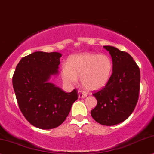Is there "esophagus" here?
Listing matches in <instances>:
<instances>
[{
    "label": "esophagus",
    "mask_w": 154,
    "mask_h": 154,
    "mask_svg": "<svg viewBox=\"0 0 154 154\" xmlns=\"http://www.w3.org/2000/svg\"><path fill=\"white\" fill-rule=\"evenodd\" d=\"M87 96V94L86 93L81 91H79V97L80 98H84Z\"/></svg>",
    "instance_id": "1"
}]
</instances>
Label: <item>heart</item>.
Wrapping results in <instances>:
<instances>
[{"label":"heart","mask_w":154,"mask_h":154,"mask_svg":"<svg viewBox=\"0 0 154 154\" xmlns=\"http://www.w3.org/2000/svg\"><path fill=\"white\" fill-rule=\"evenodd\" d=\"M113 63L106 54L83 53L70 56L61 68V77L66 84H75L81 77V84L88 91L102 88L109 82Z\"/></svg>","instance_id":"b5f03b06"}]
</instances>
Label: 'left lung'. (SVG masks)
Returning a JSON list of instances; mask_svg holds the SVG:
<instances>
[{
	"instance_id": "left-lung-1",
	"label": "left lung",
	"mask_w": 154,
	"mask_h": 154,
	"mask_svg": "<svg viewBox=\"0 0 154 154\" xmlns=\"http://www.w3.org/2000/svg\"><path fill=\"white\" fill-rule=\"evenodd\" d=\"M103 48L112 58L113 73L107 84L93 94L97 105L91 114L100 124L113 126L124 121L134 111L139 97L141 73L128 53L110 45Z\"/></svg>"
}]
</instances>
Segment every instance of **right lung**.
<instances>
[{
  "label": "right lung",
  "instance_id": "add662e5",
  "mask_svg": "<svg viewBox=\"0 0 154 154\" xmlns=\"http://www.w3.org/2000/svg\"><path fill=\"white\" fill-rule=\"evenodd\" d=\"M60 57L57 52H34L21 58L13 75L19 109L28 122L41 129L59 126L79 97L77 89L66 93L48 81L58 73Z\"/></svg>",
  "mask_w": 154,
  "mask_h": 154
}]
</instances>
